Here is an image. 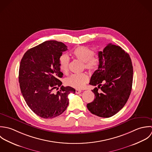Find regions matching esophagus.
<instances>
[{
	"label": "esophagus",
	"mask_w": 152,
	"mask_h": 152,
	"mask_svg": "<svg viewBox=\"0 0 152 152\" xmlns=\"http://www.w3.org/2000/svg\"><path fill=\"white\" fill-rule=\"evenodd\" d=\"M82 92V91H80V90H79V89H76V94H79V93H80Z\"/></svg>",
	"instance_id": "34e87169"
}]
</instances>
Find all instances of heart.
<instances>
[{"label":"heart","mask_w":152,"mask_h":152,"mask_svg":"<svg viewBox=\"0 0 152 152\" xmlns=\"http://www.w3.org/2000/svg\"><path fill=\"white\" fill-rule=\"evenodd\" d=\"M73 56L79 61L84 63L85 67L91 71L96 70L99 66V61L93 57L94 51L86 46L76 48L73 52ZM69 66V58L66 54L62 55L59 58V67L64 72H67ZM89 81V76L87 73L73 74L68 77L65 83L67 85L76 89L83 88Z\"/></svg>","instance_id":"heart-1"}]
</instances>
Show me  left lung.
Returning <instances> with one entry per match:
<instances>
[{
	"instance_id": "8db88e82",
	"label": "left lung",
	"mask_w": 152,
	"mask_h": 152,
	"mask_svg": "<svg viewBox=\"0 0 152 152\" xmlns=\"http://www.w3.org/2000/svg\"><path fill=\"white\" fill-rule=\"evenodd\" d=\"M99 66L91 76L89 84L97 86L92 91L94 100L87 104L92 114L110 118L124 107L130 94L133 66L127 53L119 46L108 44L98 52ZM99 88L102 91L98 92Z\"/></svg>"
}]
</instances>
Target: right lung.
Here are the masks:
<instances>
[{
	"label": "right lung",
	"mask_w": 152,
	"mask_h": 152,
	"mask_svg": "<svg viewBox=\"0 0 152 152\" xmlns=\"http://www.w3.org/2000/svg\"><path fill=\"white\" fill-rule=\"evenodd\" d=\"M67 47L62 42L48 40L29 49L20 64L19 82L28 106L37 116L52 119L63 113L69 104L70 86H61L63 73L59 58ZM61 90L55 93L53 90Z\"/></svg>",
	"instance_id": "1"
}]
</instances>
